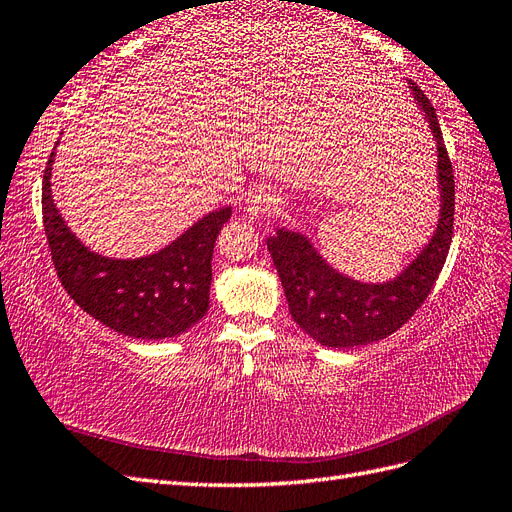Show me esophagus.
<instances>
[{"label":"esophagus","mask_w":512,"mask_h":512,"mask_svg":"<svg viewBox=\"0 0 512 512\" xmlns=\"http://www.w3.org/2000/svg\"><path fill=\"white\" fill-rule=\"evenodd\" d=\"M277 203H280V200H277V196L271 190H256L254 194L247 196L245 211L258 218V215L273 213L277 209Z\"/></svg>","instance_id":"34e87169"}]
</instances>
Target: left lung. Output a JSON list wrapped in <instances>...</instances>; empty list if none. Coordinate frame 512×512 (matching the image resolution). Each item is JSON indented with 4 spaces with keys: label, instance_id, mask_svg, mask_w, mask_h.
<instances>
[{
    "label": "left lung",
    "instance_id": "8db88e82",
    "mask_svg": "<svg viewBox=\"0 0 512 512\" xmlns=\"http://www.w3.org/2000/svg\"><path fill=\"white\" fill-rule=\"evenodd\" d=\"M414 100L423 108L438 145L440 220L425 250L384 284H363L337 273L322 260L301 232L277 230L267 239L269 254L280 275L292 320L329 348H352L393 335L425 303L444 267L453 241L455 175L448 158L438 115L423 89L408 83Z\"/></svg>",
    "mask_w": 512,
    "mask_h": 512
}]
</instances>
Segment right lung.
<instances>
[{"instance_id":"obj_1","label":"right lung","mask_w":512,"mask_h":512,"mask_svg":"<svg viewBox=\"0 0 512 512\" xmlns=\"http://www.w3.org/2000/svg\"><path fill=\"white\" fill-rule=\"evenodd\" d=\"M49 156L42 179L44 235L61 286L83 312L108 329L138 339H164L188 331L207 314L211 256L232 209L205 215L158 254L136 260L104 258L74 237L51 196Z\"/></svg>"}]
</instances>
